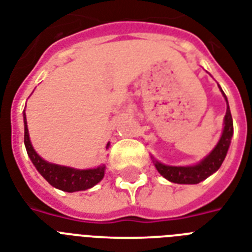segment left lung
<instances>
[{
    "label": "left lung",
    "mask_w": 252,
    "mask_h": 252,
    "mask_svg": "<svg viewBox=\"0 0 252 252\" xmlns=\"http://www.w3.org/2000/svg\"><path fill=\"white\" fill-rule=\"evenodd\" d=\"M220 90H221L223 98L226 100L227 107L225 120H223L222 134H221V138L217 142V145L215 146V149L212 150L211 153L208 154L203 161L195 166H167L153 159L154 166L158 170V172L163 178L172 182V183L197 184L200 182H203L204 179H207L208 176H211L213 172L217 171L221 167V165H222L223 159L226 157L227 149L230 146L231 137H233V130L234 129H233V118H231L226 95H225V93H223L221 87H220Z\"/></svg>",
    "instance_id": "1"
}]
</instances>
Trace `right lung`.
Returning a JSON list of instances; mask_svg holds the SVG:
<instances>
[{
	"instance_id": "add662e5",
	"label": "right lung",
	"mask_w": 252,
	"mask_h": 252,
	"mask_svg": "<svg viewBox=\"0 0 252 252\" xmlns=\"http://www.w3.org/2000/svg\"><path fill=\"white\" fill-rule=\"evenodd\" d=\"M23 122H25V145L27 154L37 171L40 172V175L51 186L65 192L85 191V189L94 187L95 184L103 179L104 168H106L104 165L96 168H89V170H77V168L66 167V166L53 165L44 161L31 145L25 111H23ZM108 146H110V142L107 144V148Z\"/></svg>"
}]
</instances>
